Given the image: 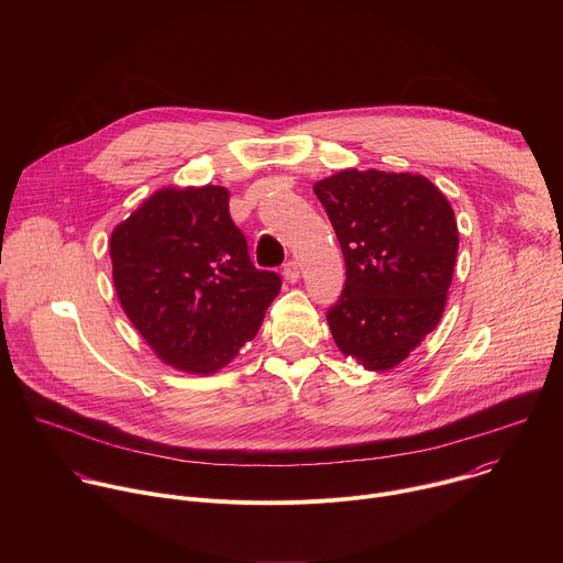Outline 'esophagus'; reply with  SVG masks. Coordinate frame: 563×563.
Masks as SVG:
<instances>
[{"instance_id": "esophagus-1", "label": "esophagus", "mask_w": 563, "mask_h": 563, "mask_svg": "<svg viewBox=\"0 0 563 563\" xmlns=\"http://www.w3.org/2000/svg\"><path fill=\"white\" fill-rule=\"evenodd\" d=\"M283 276H285V280H287V283H296V280L300 278V269H298V263H296V261H289V263H285V267H283Z\"/></svg>"}]
</instances>
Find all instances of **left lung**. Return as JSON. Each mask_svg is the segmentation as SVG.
Listing matches in <instances>:
<instances>
[{"instance_id": "obj_1", "label": "left lung", "mask_w": 563, "mask_h": 563, "mask_svg": "<svg viewBox=\"0 0 563 563\" xmlns=\"http://www.w3.org/2000/svg\"><path fill=\"white\" fill-rule=\"evenodd\" d=\"M345 256L328 323L369 372L406 361L439 325L459 252L448 198L419 174L345 169L313 185Z\"/></svg>"}]
</instances>
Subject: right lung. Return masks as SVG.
<instances>
[{
    "mask_svg": "<svg viewBox=\"0 0 563 563\" xmlns=\"http://www.w3.org/2000/svg\"><path fill=\"white\" fill-rule=\"evenodd\" d=\"M113 285L155 356L213 374L252 341L280 276L254 267L218 185L167 187L146 198L109 240Z\"/></svg>",
    "mask_w": 563,
    "mask_h": 563,
    "instance_id": "1",
    "label": "right lung"
}]
</instances>
